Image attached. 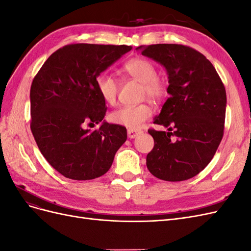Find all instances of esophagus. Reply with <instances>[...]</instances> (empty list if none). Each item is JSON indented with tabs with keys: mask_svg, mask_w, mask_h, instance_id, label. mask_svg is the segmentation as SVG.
<instances>
[{
	"mask_svg": "<svg viewBox=\"0 0 251 251\" xmlns=\"http://www.w3.org/2000/svg\"><path fill=\"white\" fill-rule=\"evenodd\" d=\"M142 132L140 130H131V128H128L127 130V137L130 139H133L135 137H137L138 135H140Z\"/></svg>",
	"mask_w": 251,
	"mask_h": 251,
	"instance_id": "obj_1",
	"label": "esophagus"
}]
</instances>
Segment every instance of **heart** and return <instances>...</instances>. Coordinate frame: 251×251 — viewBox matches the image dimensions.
I'll return each instance as SVG.
<instances>
[{"instance_id": "heart-1", "label": "heart", "mask_w": 251, "mask_h": 251, "mask_svg": "<svg viewBox=\"0 0 251 251\" xmlns=\"http://www.w3.org/2000/svg\"><path fill=\"white\" fill-rule=\"evenodd\" d=\"M125 71L137 79L142 85V94L153 100H160L166 95V82L157 75L156 66L147 58H133L124 66ZM96 88L102 100L113 104L116 101L119 83L108 73L100 74L96 78ZM151 109L146 103L125 105L110 114V121L114 125L126 126L131 130H138L151 117Z\"/></svg>"}]
</instances>
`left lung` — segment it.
<instances>
[{"instance_id": "obj_1", "label": "left lung", "mask_w": 251, "mask_h": 251, "mask_svg": "<svg viewBox=\"0 0 251 251\" xmlns=\"http://www.w3.org/2000/svg\"><path fill=\"white\" fill-rule=\"evenodd\" d=\"M137 49L165 68L170 83L171 96L154 121L169 132L148 131L155 141L148 169L164 181L193 178L211 161L223 138L225 87L209 60L191 47L156 44Z\"/></svg>"}]
</instances>
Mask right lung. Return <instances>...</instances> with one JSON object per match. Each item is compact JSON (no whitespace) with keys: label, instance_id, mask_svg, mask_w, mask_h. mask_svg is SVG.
I'll list each match as a JSON object with an SVG mask.
<instances>
[{"label":"right lung","instance_id":"1","mask_svg":"<svg viewBox=\"0 0 251 251\" xmlns=\"http://www.w3.org/2000/svg\"><path fill=\"white\" fill-rule=\"evenodd\" d=\"M126 45L70 44L48 57L30 89V128L41 153L53 169L73 180H91L107 173L126 128L105 121L107 113L96 78L125 53Z\"/></svg>","mask_w":251,"mask_h":251}]
</instances>
